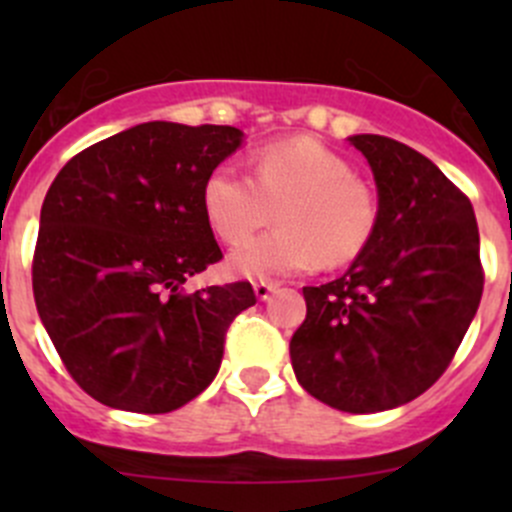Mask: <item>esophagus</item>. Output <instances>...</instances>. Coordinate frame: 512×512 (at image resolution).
Listing matches in <instances>:
<instances>
[{
    "mask_svg": "<svg viewBox=\"0 0 512 512\" xmlns=\"http://www.w3.org/2000/svg\"><path fill=\"white\" fill-rule=\"evenodd\" d=\"M277 289V282H255V294L260 302H265V299H270V294Z\"/></svg>",
    "mask_w": 512,
    "mask_h": 512,
    "instance_id": "1",
    "label": "esophagus"
}]
</instances>
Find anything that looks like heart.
Masks as SVG:
<instances>
[{"label":"heart","instance_id":"heart-1","mask_svg":"<svg viewBox=\"0 0 512 512\" xmlns=\"http://www.w3.org/2000/svg\"><path fill=\"white\" fill-rule=\"evenodd\" d=\"M252 175L220 163L203 183L210 230L235 245L278 208L280 228L232 250L230 270L250 280L342 267L369 247L379 203L352 165L312 138L270 143L252 158Z\"/></svg>","mask_w":512,"mask_h":512}]
</instances>
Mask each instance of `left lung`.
<instances>
[{
    "mask_svg": "<svg viewBox=\"0 0 512 512\" xmlns=\"http://www.w3.org/2000/svg\"><path fill=\"white\" fill-rule=\"evenodd\" d=\"M349 143L369 160L379 225L339 280L304 287L289 342L302 389L332 409L409 404L448 369L483 294L473 205L426 156L374 133Z\"/></svg>",
    "mask_w": 512,
    "mask_h": 512,
    "instance_id": "obj_1",
    "label": "left lung"
}]
</instances>
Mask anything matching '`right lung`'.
I'll use <instances>...</instances> for the list:
<instances>
[{
    "label": "right lung",
    "mask_w": 512,
    "mask_h": 512,
    "mask_svg": "<svg viewBox=\"0 0 512 512\" xmlns=\"http://www.w3.org/2000/svg\"><path fill=\"white\" fill-rule=\"evenodd\" d=\"M242 131L151 121L74 156L41 205L36 309L71 379L101 404L168 414L205 391L250 282L185 294L223 260L203 183Z\"/></svg>",
    "instance_id": "add662e5"
}]
</instances>
